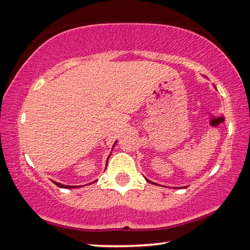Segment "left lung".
<instances>
[{"instance_id": "obj_1", "label": "left lung", "mask_w": 250, "mask_h": 250, "mask_svg": "<svg viewBox=\"0 0 250 250\" xmlns=\"http://www.w3.org/2000/svg\"><path fill=\"white\" fill-rule=\"evenodd\" d=\"M146 181H147V182H151V181H149V180H147V179H146ZM151 183H152V184H154L153 182H151Z\"/></svg>"}]
</instances>
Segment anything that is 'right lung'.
Returning <instances> with one entry per match:
<instances>
[{
  "label": "right lung",
  "mask_w": 250,
  "mask_h": 250,
  "mask_svg": "<svg viewBox=\"0 0 250 250\" xmlns=\"http://www.w3.org/2000/svg\"><path fill=\"white\" fill-rule=\"evenodd\" d=\"M115 144H116V143H115ZM115 144H114V145H115ZM53 183H55L57 187H59V188H62V189H70V188H74V187H71V186H64V184H61V183L55 182V181H53Z\"/></svg>",
  "instance_id": "add662e5"
}]
</instances>
